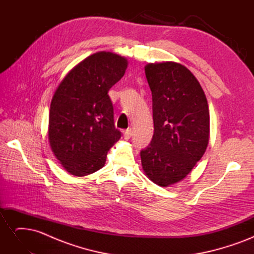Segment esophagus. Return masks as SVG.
I'll return each instance as SVG.
<instances>
[{
    "label": "esophagus",
    "instance_id": "1",
    "mask_svg": "<svg viewBox=\"0 0 254 254\" xmlns=\"http://www.w3.org/2000/svg\"><path fill=\"white\" fill-rule=\"evenodd\" d=\"M131 135H132V129H131V128L126 129L125 132H124L125 139H130V136H131Z\"/></svg>",
    "mask_w": 254,
    "mask_h": 254
}]
</instances>
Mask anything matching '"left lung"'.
Returning <instances> with one entry per match:
<instances>
[{"label":"left lung","mask_w":254,"mask_h":254,"mask_svg":"<svg viewBox=\"0 0 254 254\" xmlns=\"http://www.w3.org/2000/svg\"><path fill=\"white\" fill-rule=\"evenodd\" d=\"M152 95L153 135L141 150L143 170L160 187L186 178L209 143L210 113L195 76L176 63L145 66Z\"/></svg>","instance_id":"left-lung-1"}]
</instances>
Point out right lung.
Returning a JSON list of instances; mask_svg holds the SVG:
<instances>
[{
  "label": "right lung",
  "instance_id": "right-lung-1",
  "mask_svg": "<svg viewBox=\"0 0 254 254\" xmlns=\"http://www.w3.org/2000/svg\"><path fill=\"white\" fill-rule=\"evenodd\" d=\"M127 64L117 54H93L65 76L54 94L49 140L70 174L86 176L101 170L109 149L121 139L108 92L124 76Z\"/></svg>",
  "mask_w": 254,
  "mask_h": 254
}]
</instances>
